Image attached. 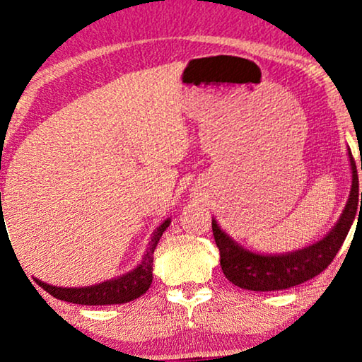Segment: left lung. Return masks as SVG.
I'll use <instances>...</instances> for the list:
<instances>
[{"instance_id": "8db88e82", "label": "left lung", "mask_w": 362, "mask_h": 362, "mask_svg": "<svg viewBox=\"0 0 362 362\" xmlns=\"http://www.w3.org/2000/svg\"><path fill=\"white\" fill-rule=\"evenodd\" d=\"M349 163H351L353 185L340 220L324 239L301 251L281 255L249 252L238 246L230 236L220 230L216 221L212 220L214 238L220 251V265L228 280L233 285L249 291H280L301 285L324 272L340 251L354 216L362 210V192L359 194L358 170H356L351 150H349ZM359 197H361V208L358 207Z\"/></svg>"}]
</instances>
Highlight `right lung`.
Returning a JSON list of instances; mask_svg holds the SVG:
<instances>
[{"label":"right lung","instance_id":"obj_1","mask_svg":"<svg viewBox=\"0 0 362 362\" xmlns=\"http://www.w3.org/2000/svg\"><path fill=\"white\" fill-rule=\"evenodd\" d=\"M171 221L165 220L157 230H155L152 239H150L147 252L144 254L142 262L137 269L129 272L115 280L103 281L95 286L87 288H58L47 285L40 280H35L43 290L52 294L53 298L61 301L82 304V305H108V304H124L134 301L139 296L146 293L152 285V265H153V251L162 238L163 231L170 226Z\"/></svg>","mask_w":362,"mask_h":362}]
</instances>
